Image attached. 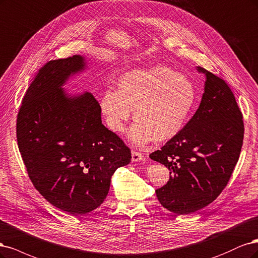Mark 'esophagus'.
<instances>
[{
    "mask_svg": "<svg viewBox=\"0 0 258 258\" xmlns=\"http://www.w3.org/2000/svg\"><path fill=\"white\" fill-rule=\"evenodd\" d=\"M140 161H144V155L137 152V151H133L132 152V162L133 163H137Z\"/></svg>",
    "mask_w": 258,
    "mask_h": 258,
    "instance_id": "esophagus-1",
    "label": "esophagus"
}]
</instances>
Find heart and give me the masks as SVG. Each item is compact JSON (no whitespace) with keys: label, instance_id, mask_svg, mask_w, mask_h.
<instances>
[{"label":"heart","instance_id":"heart-1","mask_svg":"<svg viewBox=\"0 0 258 258\" xmlns=\"http://www.w3.org/2000/svg\"><path fill=\"white\" fill-rule=\"evenodd\" d=\"M197 97L194 82L168 66L133 70L119 79L118 89L109 87L99 98L106 125L122 133L134 110L135 123L128 130L132 144L144 146L152 140L164 143L184 127Z\"/></svg>","mask_w":258,"mask_h":258}]
</instances>
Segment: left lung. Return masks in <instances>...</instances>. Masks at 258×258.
Wrapping results in <instances>:
<instances>
[{"label": "left lung", "mask_w": 258, "mask_h": 258, "mask_svg": "<svg viewBox=\"0 0 258 258\" xmlns=\"http://www.w3.org/2000/svg\"><path fill=\"white\" fill-rule=\"evenodd\" d=\"M196 70L206 77L201 105L176 137L150 154L169 169L167 184L155 193L176 214L203 209L222 193L243 143L242 113L230 88L204 68Z\"/></svg>", "instance_id": "1"}]
</instances>
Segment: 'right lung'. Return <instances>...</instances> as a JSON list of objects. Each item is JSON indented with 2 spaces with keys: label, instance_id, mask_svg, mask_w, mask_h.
I'll use <instances>...</instances> for the list:
<instances>
[{
  "label": "right lung",
  "instance_id": "right-lung-1",
  "mask_svg": "<svg viewBox=\"0 0 258 258\" xmlns=\"http://www.w3.org/2000/svg\"><path fill=\"white\" fill-rule=\"evenodd\" d=\"M86 69V57L78 54L48 62L30 85L17 118L19 151L33 185L73 215L101 206L114 171L132 160L130 149L104 126L94 96L64 90Z\"/></svg>",
  "mask_w": 258,
  "mask_h": 258
}]
</instances>
